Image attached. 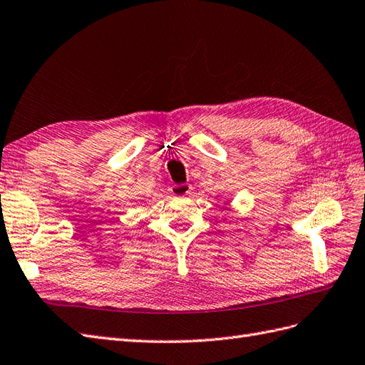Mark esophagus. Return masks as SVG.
<instances>
[{
    "label": "esophagus",
    "mask_w": 365,
    "mask_h": 365,
    "mask_svg": "<svg viewBox=\"0 0 365 365\" xmlns=\"http://www.w3.org/2000/svg\"><path fill=\"white\" fill-rule=\"evenodd\" d=\"M190 185L188 183H179V185H173L171 186V194L174 197H183V195L190 194Z\"/></svg>",
    "instance_id": "34e87169"
}]
</instances>
